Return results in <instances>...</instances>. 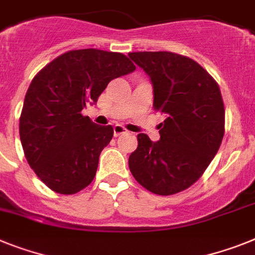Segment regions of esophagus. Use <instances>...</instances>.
Instances as JSON below:
<instances>
[{"instance_id": "1", "label": "esophagus", "mask_w": 255, "mask_h": 255, "mask_svg": "<svg viewBox=\"0 0 255 255\" xmlns=\"http://www.w3.org/2000/svg\"><path fill=\"white\" fill-rule=\"evenodd\" d=\"M125 132H128V130H126L125 128H123L121 125H116L115 128H113V135L115 136L123 135V134H125Z\"/></svg>"}]
</instances>
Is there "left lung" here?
I'll list each match as a JSON object with an SVG mask.
<instances>
[{
  "label": "left lung",
  "mask_w": 255,
  "mask_h": 255,
  "mask_svg": "<svg viewBox=\"0 0 255 255\" xmlns=\"http://www.w3.org/2000/svg\"><path fill=\"white\" fill-rule=\"evenodd\" d=\"M151 78L153 107L165 115L160 140L138 134L130 154L132 177L156 195L192 186L212 162L225 135V106L214 78L199 63L169 51L129 53Z\"/></svg>",
  "instance_id": "1"
}]
</instances>
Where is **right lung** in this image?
I'll return each mask as SVG.
<instances>
[{
  "label": "right lung",
  "instance_id": "1",
  "mask_svg": "<svg viewBox=\"0 0 255 255\" xmlns=\"http://www.w3.org/2000/svg\"><path fill=\"white\" fill-rule=\"evenodd\" d=\"M134 71L124 54L82 49L62 54L34 76L19 132L28 164L50 190L73 195L93 182L113 129L97 125L81 111L97 103L113 78Z\"/></svg>",
  "mask_w": 255,
  "mask_h": 255
}]
</instances>
